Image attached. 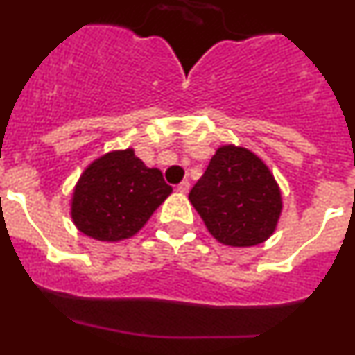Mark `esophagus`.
Returning a JSON list of instances; mask_svg holds the SVG:
<instances>
[{
	"label": "esophagus",
	"mask_w": 355,
	"mask_h": 355,
	"mask_svg": "<svg viewBox=\"0 0 355 355\" xmlns=\"http://www.w3.org/2000/svg\"><path fill=\"white\" fill-rule=\"evenodd\" d=\"M189 189H191V184H189L187 180H184V182H180V184H178L177 191L180 192V194H187V192H189Z\"/></svg>",
	"instance_id": "1"
}]
</instances>
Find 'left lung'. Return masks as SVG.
I'll use <instances>...</instances> for the list:
<instances>
[{
    "label": "left lung",
    "mask_w": 355,
    "mask_h": 355,
    "mask_svg": "<svg viewBox=\"0 0 355 355\" xmlns=\"http://www.w3.org/2000/svg\"><path fill=\"white\" fill-rule=\"evenodd\" d=\"M189 200L220 244L252 247L266 242L280 221L284 199L268 164L250 149L220 146Z\"/></svg>",
    "instance_id": "8db88e82"
}]
</instances>
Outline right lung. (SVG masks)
Masks as SVG:
<instances>
[{
  "mask_svg": "<svg viewBox=\"0 0 355 355\" xmlns=\"http://www.w3.org/2000/svg\"><path fill=\"white\" fill-rule=\"evenodd\" d=\"M173 189L157 168H148L134 149L96 157L78 177L70 216L78 232L99 242L134 237Z\"/></svg>",
  "mask_w": 355,
  "mask_h": 355,
  "instance_id": "1",
  "label": "right lung"
}]
</instances>
